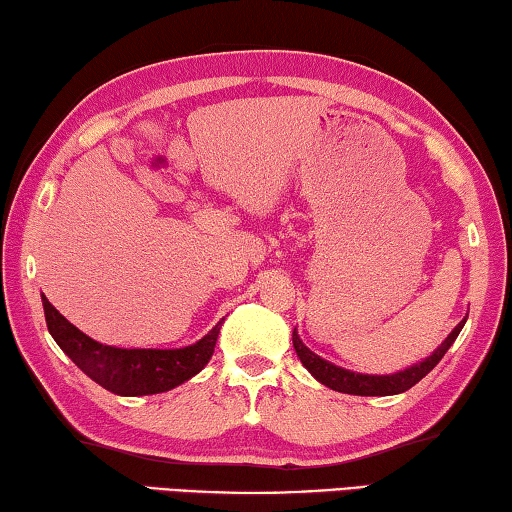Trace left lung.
Listing matches in <instances>:
<instances>
[{"mask_svg": "<svg viewBox=\"0 0 512 512\" xmlns=\"http://www.w3.org/2000/svg\"><path fill=\"white\" fill-rule=\"evenodd\" d=\"M465 326V319L456 326L450 335H447L445 342L436 348V351L427 357V360L418 362L414 366H409L405 371H398L393 375H364V373H353L346 371L342 366L330 364L324 357H319L310 351V348L301 342L297 335V328L292 333V344L294 351H297V357L301 364L315 375V378L326 384L328 389L333 391H342V393H351V396H396V393H402L414 387L425 375L434 369V366L443 360V355L450 351V346L454 344V339L459 337L461 328Z\"/></svg>", "mask_w": 512, "mask_h": 512, "instance_id": "obj_1", "label": "left lung"}]
</instances>
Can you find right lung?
<instances>
[{"label":"right lung","mask_w":512,"mask_h":512,"mask_svg":"<svg viewBox=\"0 0 512 512\" xmlns=\"http://www.w3.org/2000/svg\"><path fill=\"white\" fill-rule=\"evenodd\" d=\"M44 319L56 344L87 378L116 396H152L179 387L209 364L215 342H218V321L209 335L184 348H114L94 342L92 337L69 324L60 312L44 299Z\"/></svg>","instance_id":"1"}]
</instances>
